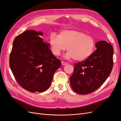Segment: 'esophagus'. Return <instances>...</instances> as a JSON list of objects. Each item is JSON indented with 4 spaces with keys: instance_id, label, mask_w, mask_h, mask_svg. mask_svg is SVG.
<instances>
[{
    "instance_id": "esophagus-1",
    "label": "esophagus",
    "mask_w": 121,
    "mask_h": 121,
    "mask_svg": "<svg viewBox=\"0 0 121 121\" xmlns=\"http://www.w3.org/2000/svg\"><path fill=\"white\" fill-rule=\"evenodd\" d=\"M61 64H63V65H67L68 64L67 63H66V62H65V61H61Z\"/></svg>"
}]
</instances>
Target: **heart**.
<instances>
[{
  "label": "heart",
  "mask_w": 121,
  "mask_h": 121,
  "mask_svg": "<svg viewBox=\"0 0 121 121\" xmlns=\"http://www.w3.org/2000/svg\"><path fill=\"white\" fill-rule=\"evenodd\" d=\"M49 42L52 53L59 56L67 49V58H73L76 61H83L89 57L94 52L96 45L94 38L77 30H65L58 36L51 34Z\"/></svg>",
  "instance_id": "1"
}]
</instances>
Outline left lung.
<instances>
[{
	"label": "left lung",
	"mask_w": 121,
	"mask_h": 121,
	"mask_svg": "<svg viewBox=\"0 0 121 121\" xmlns=\"http://www.w3.org/2000/svg\"><path fill=\"white\" fill-rule=\"evenodd\" d=\"M96 50L82 61L75 64L69 81L77 93L85 95L99 88L110 75L113 67V49L105 41L96 43Z\"/></svg>",
	"instance_id": "obj_1"
}]
</instances>
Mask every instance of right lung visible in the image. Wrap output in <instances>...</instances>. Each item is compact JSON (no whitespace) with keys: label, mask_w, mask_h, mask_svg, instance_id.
<instances>
[{"label":"right lung","mask_w":121,"mask_h":121,"mask_svg":"<svg viewBox=\"0 0 121 121\" xmlns=\"http://www.w3.org/2000/svg\"><path fill=\"white\" fill-rule=\"evenodd\" d=\"M41 32L28 30L14 39L9 66L19 85L29 92H43L50 86L61 61L44 42Z\"/></svg>","instance_id":"1"}]
</instances>
